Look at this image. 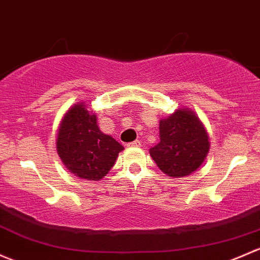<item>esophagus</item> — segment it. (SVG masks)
<instances>
[{
  "mask_svg": "<svg viewBox=\"0 0 260 260\" xmlns=\"http://www.w3.org/2000/svg\"><path fill=\"white\" fill-rule=\"evenodd\" d=\"M128 147H141V142H139L138 139H136V141L128 143Z\"/></svg>",
  "mask_w": 260,
  "mask_h": 260,
  "instance_id": "obj_1",
  "label": "esophagus"
}]
</instances>
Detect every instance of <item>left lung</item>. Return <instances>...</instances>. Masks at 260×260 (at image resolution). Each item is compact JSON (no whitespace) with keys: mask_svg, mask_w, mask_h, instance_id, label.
I'll return each instance as SVG.
<instances>
[{"mask_svg":"<svg viewBox=\"0 0 260 260\" xmlns=\"http://www.w3.org/2000/svg\"><path fill=\"white\" fill-rule=\"evenodd\" d=\"M159 143L149 149L160 171L182 178L197 171L209 151L208 133L190 109H177L159 121Z\"/></svg>","mask_w":260,"mask_h":260,"instance_id":"8db88e82","label":"left lung"}]
</instances>
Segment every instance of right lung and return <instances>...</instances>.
<instances>
[{"mask_svg": "<svg viewBox=\"0 0 260 260\" xmlns=\"http://www.w3.org/2000/svg\"><path fill=\"white\" fill-rule=\"evenodd\" d=\"M121 143L105 135L97 117L83 102L71 107L62 118L57 136V153L66 168L80 178L101 180L114 166Z\"/></svg>", "mask_w": 260, "mask_h": 260, "instance_id": "obj_1", "label": "right lung"}]
</instances>
